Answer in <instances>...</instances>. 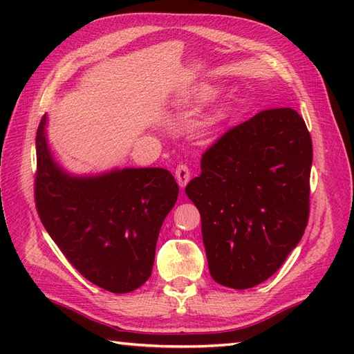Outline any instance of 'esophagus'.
Wrapping results in <instances>:
<instances>
[{
    "label": "esophagus",
    "instance_id": "34e87169",
    "mask_svg": "<svg viewBox=\"0 0 354 354\" xmlns=\"http://www.w3.org/2000/svg\"><path fill=\"white\" fill-rule=\"evenodd\" d=\"M190 169L187 167L185 164H179L178 167H176V170H175V178H176V181H178V184H179V187H181V189H185V185L189 184V181H190Z\"/></svg>",
    "mask_w": 354,
    "mask_h": 354
}]
</instances>
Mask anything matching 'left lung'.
Returning a JSON list of instances; mask_svg holds the SVG:
<instances>
[{"label": "left lung", "mask_w": 354, "mask_h": 354, "mask_svg": "<svg viewBox=\"0 0 354 354\" xmlns=\"http://www.w3.org/2000/svg\"><path fill=\"white\" fill-rule=\"evenodd\" d=\"M312 140L292 108L266 109L225 132L185 187L202 221L208 269L231 289L274 275L309 221Z\"/></svg>", "instance_id": "8db88e82"}]
</instances>
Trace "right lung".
<instances>
[{"mask_svg": "<svg viewBox=\"0 0 354 354\" xmlns=\"http://www.w3.org/2000/svg\"><path fill=\"white\" fill-rule=\"evenodd\" d=\"M47 114L36 132L37 214L71 265L99 288L127 293L152 274L156 240L178 199L171 173L160 167L71 175L53 158Z\"/></svg>", "mask_w": 354, "mask_h": 354, "instance_id": "1", "label": "right lung"}]
</instances>
